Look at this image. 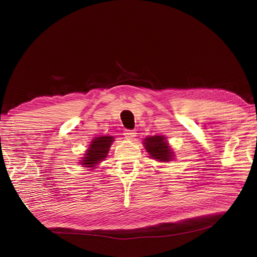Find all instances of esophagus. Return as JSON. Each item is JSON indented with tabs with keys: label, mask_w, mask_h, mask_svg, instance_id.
Segmentation results:
<instances>
[{
	"label": "esophagus",
	"mask_w": 257,
	"mask_h": 257,
	"mask_svg": "<svg viewBox=\"0 0 257 257\" xmlns=\"http://www.w3.org/2000/svg\"><path fill=\"white\" fill-rule=\"evenodd\" d=\"M136 135H137V133H136L135 130H124V137H125V139L133 140L136 137Z\"/></svg>",
	"instance_id": "1"
}]
</instances>
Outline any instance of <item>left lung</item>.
<instances>
[{
	"label": "left lung",
	"mask_w": 257,
	"mask_h": 257,
	"mask_svg": "<svg viewBox=\"0 0 257 257\" xmlns=\"http://www.w3.org/2000/svg\"><path fill=\"white\" fill-rule=\"evenodd\" d=\"M144 145L152 159L161 162H168L173 159V151L165 136H152L146 138Z\"/></svg>",
	"instance_id": "8db88e82"
}]
</instances>
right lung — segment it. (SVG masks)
Wrapping results in <instances>:
<instances>
[{
    "mask_svg": "<svg viewBox=\"0 0 257 257\" xmlns=\"http://www.w3.org/2000/svg\"><path fill=\"white\" fill-rule=\"evenodd\" d=\"M113 141V137L111 136H101V137L92 139L79 165H83L85 168H94L98 163L105 160Z\"/></svg>",
    "mask_w": 257,
    "mask_h": 257,
    "instance_id": "add662e5",
    "label": "right lung"
}]
</instances>
